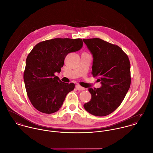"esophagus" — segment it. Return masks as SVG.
I'll return each mask as SVG.
<instances>
[{"instance_id": "obj_1", "label": "esophagus", "mask_w": 153, "mask_h": 153, "mask_svg": "<svg viewBox=\"0 0 153 153\" xmlns=\"http://www.w3.org/2000/svg\"><path fill=\"white\" fill-rule=\"evenodd\" d=\"M76 88L77 90H78V91H84V90H85V88H83V87H82V86H81L80 85H76Z\"/></svg>"}]
</instances>
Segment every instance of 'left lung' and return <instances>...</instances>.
<instances>
[{
  "mask_svg": "<svg viewBox=\"0 0 153 153\" xmlns=\"http://www.w3.org/2000/svg\"><path fill=\"white\" fill-rule=\"evenodd\" d=\"M83 42L93 54L92 74L102 85L89 89L92 99L84 108L94 116L105 117L120 106L129 89L130 62L117 45L97 38L84 39Z\"/></svg>",
  "mask_w": 153,
  "mask_h": 153,
  "instance_id": "1",
  "label": "left lung"
}]
</instances>
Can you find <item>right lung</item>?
<instances>
[{"instance_id":"right-lung-1","label":"right lung","mask_w":153,"mask_h":153,"mask_svg":"<svg viewBox=\"0 0 153 153\" xmlns=\"http://www.w3.org/2000/svg\"><path fill=\"white\" fill-rule=\"evenodd\" d=\"M82 39L54 38L34 46L27 56L24 80L28 98L41 112L53 114L59 110L75 85L61 82L60 73L66 56L82 48Z\"/></svg>"}]
</instances>
